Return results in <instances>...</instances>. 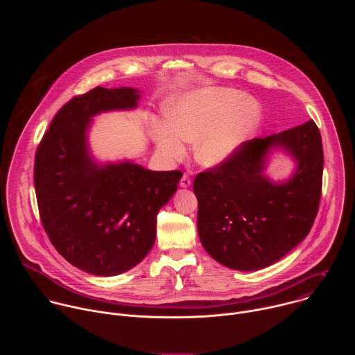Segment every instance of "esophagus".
I'll use <instances>...</instances> for the list:
<instances>
[{
    "label": "esophagus",
    "mask_w": 355,
    "mask_h": 355,
    "mask_svg": "<svg viewBox=\"0 0 355 355\" xmlns=\"http://www.w3.org/2000/svg\"><path fill=\"white\" fill-rule=\"evenodd\" d=\"M191 178L187 175V174H184L182 177H181V181H180V187H182V188H187V187H189L191 185Z\"/></svg>",
    "instance_id": "1"
}]
</instances>
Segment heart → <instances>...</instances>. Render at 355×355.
I'll use <instances>...</instances> for the list:
<instances>
[{
    "label": "heart",
    "mask_w": 355,
    "mask_h": 355,
    "mask_svg": "<svg viewBox=\"0 0 355 355\" xmlns=\"http://www.w3.org/2000/svg\"><path fill=\"white\" fill-rule=\"evenodd\" d=\"M263 119L256 98L234 88L209 87L174 99L168 121L153 126L159 155L167 163L181 162L187 144H195V160L216 168L230 162L241 146L254 135Z\"/></svg>",
    "instance_id": "1"
}]
</instances>
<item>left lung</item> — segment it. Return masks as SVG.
Wrapping results in <instances>:
<instances>
[{"instance_id":"obj_1","label":"left lung","mask_w":355,"mask_h":355,"mask_svg":"<svg viewBox=\"0 0 355 355\" xmlns=\"http://www.w3.org/2000/svg\"><path fill=\"white\" fill-rule=\"evenodd\" d=\"M275 146L297 162L285 183H272L262 173ZM322 177V136L313 121L247 140L230 162L195 177L202 245L232 270L256 271L277 263L311 232Z\"/></svg>"}]
</instances>
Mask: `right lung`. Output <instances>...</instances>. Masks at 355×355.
<instances>
[{
  "label": "right lung",
  "mask_w": 355,
  "mask_h": 355,
  "mask_svg": "<svg viewBox=\"0 0 355 355\" xmlns=\"http://www.w3.org/2000/svg\"><path fill=\"white\" fill-rule=\"evenodd\" d=\"M135 88L96 87L63 105L35 155V191L50 241L74 267L99 277L137 266L156 240L157 214L182 173L139 164L98 166L89 156L91 118L137 107Z\"/></svg>",
  "instance_id": "obj_1"
}]
</instances>
